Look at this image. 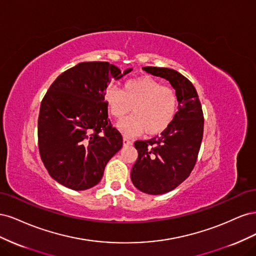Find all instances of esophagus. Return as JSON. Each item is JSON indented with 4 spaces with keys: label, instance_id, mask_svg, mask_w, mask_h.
<instances>
[{
    "label": "esophagus",
    "instance_id": "1",
    "mask_svg": "<svg viewBox=\"0 0 256 256\" xmlns=\"http://www.w3.org/2000/svg\"><path fill=\"white\" fill-rule=\"evenodd\" d=\"M132 144V142H131L129 138H124V145L125 146H129V145H131Z\"/></svg>",
    "mask_w": 256,
    "mask_h": 256
}]
</instances>
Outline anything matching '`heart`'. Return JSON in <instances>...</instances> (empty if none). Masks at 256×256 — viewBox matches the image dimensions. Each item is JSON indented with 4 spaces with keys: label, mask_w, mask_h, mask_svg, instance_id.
<instances>
[{
    "label": "heart",
    "mask_w": 256,
    "mask_h": 256,
    "mask_svg": "<svg viewBox=\"0 0 256 256\" xmlns=\"http://www.w3.org/2000/svg\"><path fill=\"white\" fill-rule=\"evenodd\" d=\"M104 99L110 114L118 120H122L132 110L134 115L118 125L125 136L164 132L174 120L178 108L175 90L150 76L128 80L122 90L110 88Z\"/></svg>",
    "instance_id": "obj_1"
}]
</instances>
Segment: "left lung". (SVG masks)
I'll list each match as a JSON object with an SVG mask.
<instances>
[{
    "instance_id": "8db88e82",
    "label": "left lung",
    "mask_w": 256,
    "mask_h": 256,
    "mask_svg": "<svg viewBox=\"0 0 256 256\" xmlns=\"http://www.w3.org/2000/svg\"><path fill=\"white\" fill-rule=\"evenodd\" d=\"M143 70L168 80L178 99L171 125L150 140L136 141L138 159L131 170L136 188L147 194H164L189 177L196 166L204 131V116L193 84L174 69L143 67Z\"/></svg>"
}]
</instances>
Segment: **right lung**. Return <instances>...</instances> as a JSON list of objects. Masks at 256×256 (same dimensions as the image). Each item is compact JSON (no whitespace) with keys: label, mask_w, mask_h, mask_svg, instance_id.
<instances>
[{"label":"right lung","mask_w":256,"mask_h":256,"mask_svg":"<svg viewBox=\"0 0 256 256\" xmlns=\"http://www.w3.org/2000/svg\"><path fill=\"white\" fill-rule=\"evenodd\" d=\"M122 72L108 62H83L56 79L38 116V148L54 180L86 190L102 178L109 160L122 146L120 131L108 118L104 95Z\"/></svg>","instance_id":"add662e5"}]
</instances>
